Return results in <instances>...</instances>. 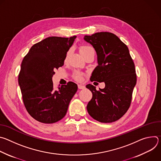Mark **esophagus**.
<instances>
[{
    "label": "esophagus",
    "mask_w": 161,
    "mask_h": 161,
    "mask_svg": "<svg viewBox=\"0 0 161 161\" xmlns=\"http://www.w3.org/2000/svg\"><path fill=\"white\" fill-rule=\"evenodd\" d=\"M78 88H79V89H84V88H85V85H80V84L78 85Z\"/></svg>",
    "instance_id": "esophagus-1"
}]
</instances>
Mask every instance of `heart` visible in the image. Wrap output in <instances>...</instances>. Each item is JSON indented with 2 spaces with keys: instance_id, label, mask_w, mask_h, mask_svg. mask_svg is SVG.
<instances>
[{
  "instance_id": "obj_1",
  "label": "heart",
  "mask_w": 161,
  "mask_h": 161,
  "mask_svg": "<svg viewBox=\"0 0 161 161\" xmlns=\"http://www.w3.org/2000/svg\"><path fill=\"white\" fill-rule=\"evenodd\" d=\"M92 50H94V49L89 47V46H86V45H84V46H82V47L80 48V53L83 56L85 55L86 53H88L89 52L92 51ZM71 53V50H69L67 53H66V55L65 56V60H67L68 57H69L70 54ZM82 76H83V74L81 73H80V72H78V71H76L74 73V78L78 81H80L81 80L82 78Z\"/></svg>"
}]
</instances>
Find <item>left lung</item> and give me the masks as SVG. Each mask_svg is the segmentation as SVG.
Returning a JSON list of instances; mask_svg holds the SVG:
<instances>
[{
	"label": "left lung",
	"mask_w": 161,
	"mask_h": 161,
	"mask_svg": "<svg viewBox=\"0 0 161 161\" xmlns=\"http://www.w3.org/2000/svg\"><path fill=\"white\" fill-rule=\"evenodd\" d=\"M84 39L94 48L98 65L90 77L91 81L104 82L105 87L86 86L92 93L86 109L94 119L111 123L120 119L130 107L136 84L134 63L129 49L116 35L108 32L85 36Z\"/></svg>",
	"instance_id": "1"
}]
</instances>
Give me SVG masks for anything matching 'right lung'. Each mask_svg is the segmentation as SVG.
Returning <instances> with one entry per match:
<instances>
[{
	"mask_svg": "<svg viewBox=\"0 0 161 161\" xmlns=\"http://www.w3.org/2000/svg\"><path fill=\"white\" fill-rule=\"evenodd\" d=\"M76 36H52L34 44L24 57L18 75L23 102L30 115L38 122L53 124L64 117L78 86L69 81L56 90L54 70L64 65L67 52Z\"/></svg>",
	"mask_w": 161,
	"mask_h": 161,
	"instance_id": "1",
	"label": "right lung"
}]
</instances>
